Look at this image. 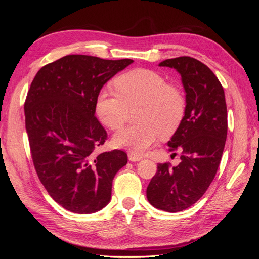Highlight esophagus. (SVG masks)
<instances>
[{
	"label": "esophagus",
	"mask_w": 259,
	"mask_h": 259,
	"mask_svg": "<svg viewBox=\"0 0 259 259\" xmlns=\"http://www.w3.org/2000/svg\"><path fill=\"white\" fill-rule=\"evenodd\" d=\"M142 159H143L142 155L136 154L134 152H130L128 153V160L132 161V162H138V161H140Z\"/></svg>",
	"instance_id": "obj_1"
}]
</instances>
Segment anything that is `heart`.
<instances>
[{"label":"heart","instance_id":"heart-1","mask_svg":"<svg viewBox=\"0 0 259 259\" xmlns=\"http://www.w3.org/2000/svg\"><path fill=\"white\" fill-rule=\"evenodd\" d=\"M117 93L101 90L95 109L99 120L116 131L126 122L130 109L139 107L137 122L113 136V145L136 154L145 152L161 135L169 136L182 123L187 108L183 91L168 84L160 73L149 69H135L116 77Z\"/></svg>","mask_w":259,"mask_h":259}]
</instances>
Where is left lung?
<instances>
[{
    "label": "left lung",
    "mask_w": 259,
    "mask_h": 259,
    "mask_svg": "<svg viewBox=\"0 0 259 259\" xmlns=\"http://www.w3.org/2000/svg\"><path fill=\"white\" fill-rule=\"evenodd\" d=\"M159 66L175 69L182 76L187 108L167 143L170 151L182 150L180 163L173 167L158 164L147 199L155 208L176 213L193 205L213 182L227 138V106L221 82L201 61L183 56Z\"/></svg>",
    "instance_id": "obj_1"
}]
</instances>
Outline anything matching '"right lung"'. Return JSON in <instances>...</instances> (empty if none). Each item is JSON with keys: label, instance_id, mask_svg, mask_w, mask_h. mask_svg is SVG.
Listing matches in <instances>:
<instances>
[{"label": "right lung", "instance_id": "right-lung-1", "mask_svg": "<svg viewBox=\"0 0 259 259\" xmlns=\"http://www.w3.org/2000/svg\"><path fill=\"white\" fill-rule=\"evenodd\" d=\"M133 61L68 55L41 68L31 83L25 116L34 167L53 200L72 213L103 209L127 163L121 150L94 153L107 139L95 103L103 86Z\"/></svg>", "mask_w": 259, "mask_h": 259}]
</instances>
